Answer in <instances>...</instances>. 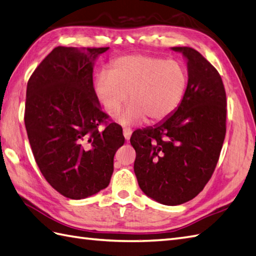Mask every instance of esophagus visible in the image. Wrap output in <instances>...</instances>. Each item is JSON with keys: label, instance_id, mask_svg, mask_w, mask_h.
Returning <instances> with one entry per match:
<instances>
[{"label": "esophagus", "instance_id": "1", "mask_svg": "<svg viewBox=\"0 0 256 256\" xmlns=\"http://www.w3.org/2000/svg\"><path fill=\"white\" fill-rule=\"evenodd\" d=\"M122 132H124V137L126 140H129L130 137H132V130L128 128V127H124L122 129Z\"/></svg>", "mask_w": 256, "mask_h": 256}]
</instances>
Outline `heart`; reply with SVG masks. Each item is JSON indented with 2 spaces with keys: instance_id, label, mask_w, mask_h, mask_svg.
I'll list each match as a JSON object with an SVG mask.
<instances>
[{
  "instance_id": "b5f03b06",
  "label": "heart",
  "mask_w": 256,
  "mask_h": 256,
  "mask_svg": "<svg viewBox=\"0 0 256 256\" xmlns=\"http://www.w3.org/2000/svg\"><path fill=\"white\" fill-rule=\"evenodd\" d=\"M187 86V74L178 61L150 54H127L112 61L110 71H100L95 78L94 90L110 115L119 122L134 124L149 117L160 122L178 108Z\"/></svg>"
}]
</instances>
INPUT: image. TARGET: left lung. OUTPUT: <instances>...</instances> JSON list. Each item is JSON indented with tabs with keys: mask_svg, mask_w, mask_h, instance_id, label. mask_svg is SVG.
<instances>
[{
	"mask_svg": "<svg viewBox=\"0 0 256 256\" xmlns=\"http://www.w3.org/2000/svg\"><path fill=\"white\" fill-rule=\"evenodd\" d=\"M187 59L188 83L173 115L134 132V164L146 196L168 206L196 197L217 166L226 137V96L219 72L197 50L173 47Z\"/></svg>",
	"mask_w": 256,
	"mask_h": 256,
	"instance_id": "left-lung-1",
	"label": "left lung"
}]
</instances>
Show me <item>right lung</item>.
Instances as JSON below:
<instances>
[{"label": "right lung", "instance_id": "add662e5", "mask_svg": "<svg viewBox=\"0 0 256 256\" xmlns=\"http://www.w3.org/2000/svg\"><path fill=\"white\" fill-rule=\"evenodd\" d=\"M107 50L56 47L27 83L24 120L34 158L48 183L71 200L108 186L114 156L124 142L93 85L94 60Z\"/></svg>", "mask_w": 256, "mask_h": 256}]
</instances>
